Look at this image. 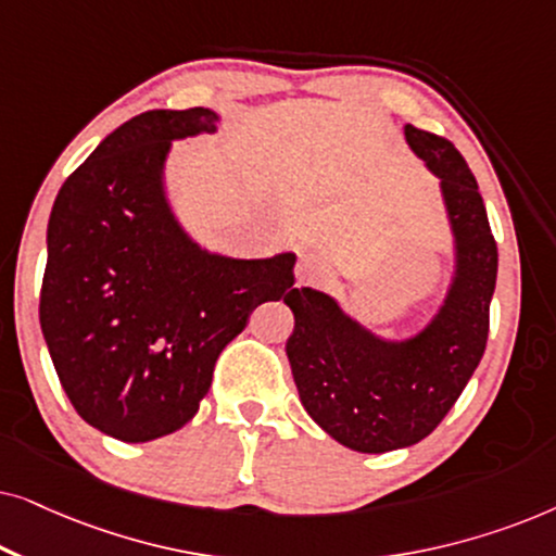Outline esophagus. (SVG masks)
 <instances>
[{"label":"esophagus","mask_w":556,"mask_h":556,"mask_svg":"<svg viewBox=\"0 0 556 556\" xmlns=\"http://www.w3.org/2000/svg\"><path fill=\"white\" fill-rule=\"evenodd\" d=\"M329 276V265L314 253H301L299 263H295V280L301 286H316Z\"/></svg>","instance_id":"34e87169"}]
</instances>
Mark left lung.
I'll return each mask as SVG.
<instances>
[{
  "label": "left lung",
  "instance_id": "left-lung-1",
  "mask_svg": "<svg viewBox=\"0 0 556 556\" xmlns=\"http://www.w3.org/2000/svg\"><path fill=\"white\" fill-rule=\"evenodd\" d=\"M409 149L440 179L455 242V273L432 321L409 339H382L314 288L286 295V341L301 405L337 443L387 453L420 443L455 405L481 362L498 250L466 159L443 136L405 126Z\"/></svg>",
  "mask_w": 556,
  "mask_h": 556
}]
</instances>
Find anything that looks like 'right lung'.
<instances>
[{"mask_svg": "<svg viewBox=\"0 0 556 556\" xmlns=\"http://www.w3.org/2000/svg\"><path fill=\"white\" fill-rule=\"evenodd\" d=\"M210 109L147 111L98 143L48 223L40 326L88 425L124 443L185 428L223 349L293 293V253L240 261L189 238L166 200L172 141L215 134Z\"/></svg>", "mask_w": 556, "mask_h": 556, "instance_id": "right-lung-1", "label": "right lung"}]
</instances>
